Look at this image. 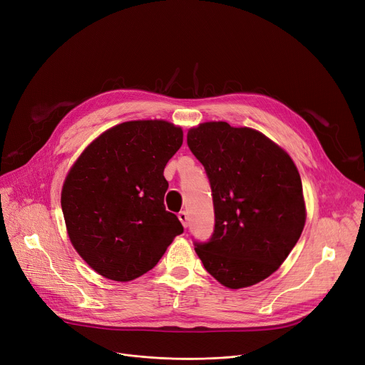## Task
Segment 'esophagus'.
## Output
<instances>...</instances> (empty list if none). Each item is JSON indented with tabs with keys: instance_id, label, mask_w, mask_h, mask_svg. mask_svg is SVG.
<instances>
[{
	"instance_id": "1",
	"label": "esophagus",
	"mask_w": 365,
	"mask_h": 365,
	"mask_svg": "<svg viewBox=\"0 0 365 365\" xmlns=\"http://www.w3.org/2000/svg\"><path fill=\"white\" fill-rule=\"evenodd\" d=\"M178 217H179L180 222L183 224V227H187V224H189V215H187V212H186V211H180Z\"/></svg>"
}]
</instances>
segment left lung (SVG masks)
<instances>
[{"label": "left lung", "instance_id": "obj_1", "mask_svg": "<svg viewBox=\"0 0 365 365\" xmlns=\"http://www.w3.org/2000/svg\"><path fill=\"white\" fill-rule=\"evenodd\" d=\"M187 147L212 190V236L193 242L204 268L233 289L268 278L306 222L303 185L291 157L260 132L227 122L189 129Z\"/></svg>", "mask_w": 365, "mask_h": 365}]
</instances>
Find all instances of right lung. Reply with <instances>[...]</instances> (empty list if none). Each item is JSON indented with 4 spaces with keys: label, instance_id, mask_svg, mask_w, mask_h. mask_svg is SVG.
Listing matches in <instances>:
<instances>
[{
    "label": "right lung",
    "instance_id": "right-lung-1",
    "mask_svg": "<svg viewBox=\"0 0 365 365\" xmlns=\"http://www.w3.org/2000/svg\"><path fill=\"white\" fill-rule=\"evenodd\" d=\"M182 143V129L165 120L125 122L93 141L71 168L61 207L73 246L97 274L135 279L183 233L164 207L163 176Z\"/></svg>",
    "mask_w": 365,
    "mask_h": 365
}]
</instances>
